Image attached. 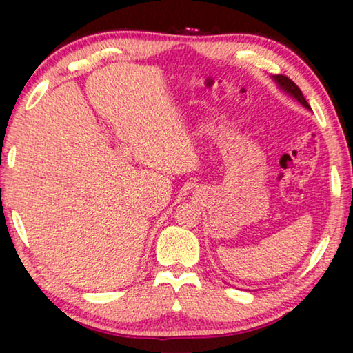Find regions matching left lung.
I'll return each instance as SVG.
<instances>
[{
	"label": "left lung",
	"mask_w": 353,
	"mask_h": 353,
	"mask_svg": "<svg viewBox=\"0 0 353 353\" xmlns=\"http://www.w3.org/2000/svg\"><path fill=\"white\" fill-rule=\"evenodd\" d=\"M274 81H276V82L279 83V87L282 88L283 92L291 94V97L296 98V99L299 101V103H301L303 107H307V109L312 110V107L308 105L307 99L303 98L301 88H299V87L296 85V83L290 79V77H286V76H283V74H277V76H274Z\"/></svg>",
	"instance_id": "1"
}]
</instances>
